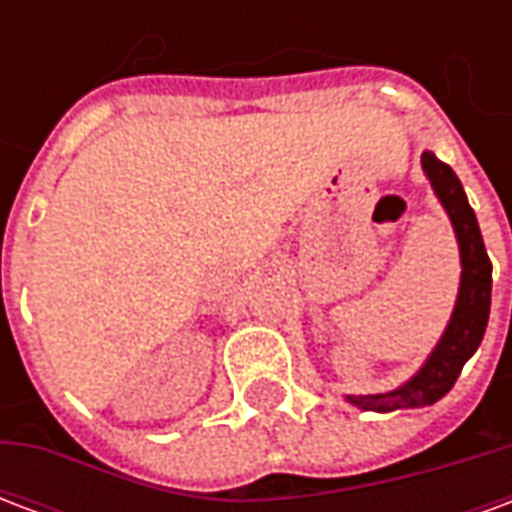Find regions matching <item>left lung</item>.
I'll use <instances>...</instances> for the list:
<instances>
[{"mask_svg":"<svg viewBox=\"0 0 512 512\" xmlns=\"http://www.w3.org/2000/svg\"><path fill=\"white\" fill-rule=\"evenodd\" d=\"M422 172L430 180V189L439 197L441 208L447 211L452 230H455V241H458V252H461L458 299H455L450 323L439 337L436 348L430 351L425 365L419 367L406 384L395 386L389 392H378V395H345L351 406L362 408V411L386 414V411H400V408L433 406L458 381L463 365L483 343L485 326H488L491 260L485 252L477 216L466 200V191H463L458 175L430 150L422 153Z\"/></svg>","mask_w":512,"mask_h":512,"instance_id":"1","label":"left lung"}]
</instances>
